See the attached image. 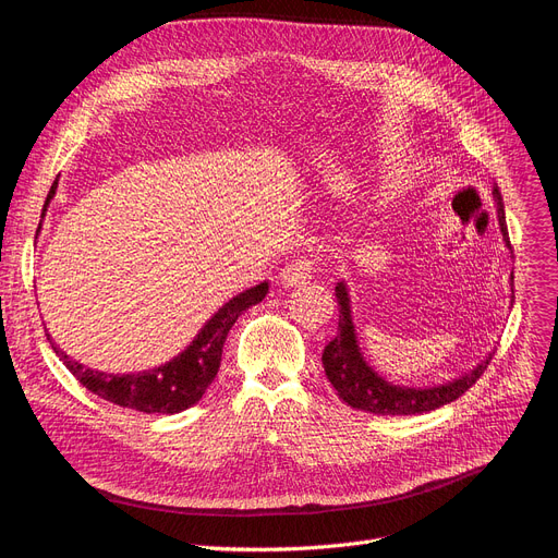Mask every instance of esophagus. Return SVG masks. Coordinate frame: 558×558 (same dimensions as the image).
<instances>
[{"label":"esophagus","instance_id":"34e87169","mask_svg":"<svg viewBox=\"0 0 558 558\" xmlns=\"http://www.w3.org/2000/svg\"><path fill=\"white\" fill-rule=\"evenodd\" d=\"M311 275H314V260H308V258L302 256V258H295V260L283 265L279 281L286 288H293V286H300V283L308 281Z\"/></svg>","mask_w":558,"mask_h":558}]
</instances>
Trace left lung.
<instances>
[{
  "label": "left lung",
  "mask_w": 558,
  "mask_h": 558,
  "mask_svg": "<svg viewBox=\"0 0 558 558\" xmlns=\"http://www.w3.org/2000/svg\"><path fill=\"white\" fill-rule=\"evenodd\" d=\"M495 204H497V217L499 229L504 235V242L510 250L508 229H506V213H504V198L499 187L493 190ZM512 279V277H510ZM337 302H339V331L323 352V366L327 380L337 389L339 398L354 410L373 412L383 416H396V414H423L437 410L447 403H453L472 385H476L483 371L487 368L493 352H489L481 364H476L472 371L456 377L451 383L435 385V387H403L393 385L387 377H383L368 362L364 360V352L356 341V329L352 323V308H350V293L345 281H339L337 288ZM515 298V295H512Z\"/></svg>",
  "instance_id": "obj_1"
}]
</instances>
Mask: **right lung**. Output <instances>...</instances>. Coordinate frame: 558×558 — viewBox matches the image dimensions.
<instances>
[{"label":"right lung","mask_w":558,"mask_h":558,"mask_svg":"<svg viewBox=\"0 0 558 558\" xmlns=\"http://www.w3.org/2000/svg\"><path fill=\"white\" fill-rule=\"evenodd\" d=\"M57 181L50 187V194L43 206V215H46L52 196L57 192ZM40 229V227H38ZM267 295V281L250 288L235 298H231L217 314L202 327L194 341L167 364L142 371V373H102L96 368H88L73 356L65 354L52 337L48 333V341L52 350L57 352L59 360L65 364L82 387H86L92 393L109 400L119 408L137 410L146 414H175L192 408L202 400L206 389L213 385L215 375L221 364V348H225L227 333L233 327V323L252 308L254 304L263 302Z\"/></svg>","instance_id":"1"}]
</instances>
